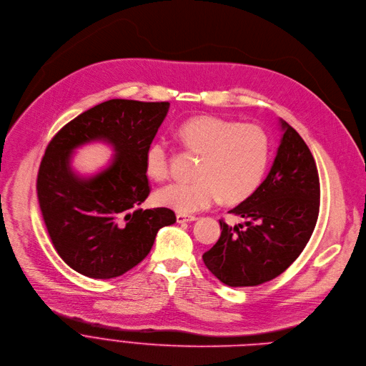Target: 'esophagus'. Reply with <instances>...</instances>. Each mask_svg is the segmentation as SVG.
Wrapping results in <instances>:
<instances>
[{"label":"esophagus","mask_w":366,"mask_h":366,"mask_svg":"<svg viewBox=\"0 0 366 366\" xmlns=\"http://www.w3.org/2000/svg\"><path fill=\"white\" fill-rule=\"evenodd\" d=\"M198 217L197 216H188V214H177V222L178 223H184V222H194L197 220Z\"/></svg>","instance_id":"34e87169"}]
</instances>
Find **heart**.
<instances>
[{
	"instance_id": "1",
	"label": "heart",
	"mask_w": 366,
	"mask_h": 366,
	"mask_svg": "<svg viewBox=\"0 0 366 366\" xmlns=\"http://www.w3.org/2000/svg\"><path fill=\"white\" fill-rule=\"evenodd\" d=\"M178 136L202 159L194 172L195 181L171 182L154 192L159 206L194 213L220 198L226 203H239L259 187L270 160V142L259 127L203 115L185 121ZM144 164L147 175L156 181L169 175L164 142L157 140L147 147Z\"/></svg>"
}]
</instances>
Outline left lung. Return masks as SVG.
<instances>
[{
    "label": "left lung",
    "instance_id": "left-lung-1",
    "mask_svg": "<svg viewBox=\"0 0 366 366\" xmlns=\"http://www.w3.org/2000/svg\"><path fill=\"white\" fill-rule=\"evenodd\" d=\"M272 169L262 184L220 220L219 241L203 254L206 267L232 287L257 286L282 274L308 244L320 212V178L311 150L286 121Z\"/></svg>",
    "mask_w": 366,
    "mask_h": 366
}]
</instances>
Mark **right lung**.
<instances>
[{
  "label": "right lung",
  "instance_id": "1",
  "mask_svg": "<svg viewBox=\"0 0 366 366\" xmlns=\"http://www.w3.org/2000/svg\"><path fill=\"white\" fill-rule=\"evenodd\" d=\"M169 111V102L111 99L64 125L42 157L36 191L58 255L90 279H114L150 252L157 232L177 222L171 209L143 210L150 194L146 150ZM105 141L116 152L107 170L81 179L71 168L72 152Z\"/></svg>",
  "mask_w": 366,
  "mask_h": 366
}]
</instances>
